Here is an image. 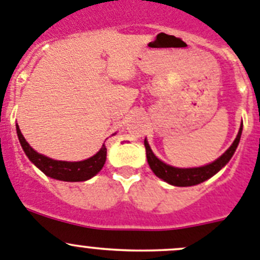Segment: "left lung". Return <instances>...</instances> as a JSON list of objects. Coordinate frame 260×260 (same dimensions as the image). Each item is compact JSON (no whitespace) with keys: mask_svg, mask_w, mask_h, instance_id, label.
Here are the masks:
<instances>
[{"mask_svg":"<svg viewBox=\"0 0 260 260\" xmlns=\"http://www.w3.org/2000/svg\"><path fill=\"white\" fill-rule=\"evenodd\" d=\"M242 133V124L240 125V131L237 133V137L235 138L234 144L230 146V149L214 160L213 163L207 164L204 167H199V168H176L166 164L160 159H157L154 155L152 150L150 149L149 142L145 138V149H146V157L147 163H149L150 168L154 172L155 176L161 178L163 181L168 182L169 185L178 186V187H187V186H195L201 183V182L207 181L210 177L214 176L215 173L220 171L225 164L229 163L232 155L236 151L237 146H239L240 138H241Z\"/></svg>","mask_w":260,"mask_h":260,"instance_id":"8db88e82","label":"left lung"}]
</instances>
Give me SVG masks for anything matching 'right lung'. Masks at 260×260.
Segmentation results:
<instances>
[{"label":"right lung","mask_w":260,"mask_h":260,"mask_svg":"<svg viewBox=\"0 0 260 260\" xmlns=\"http://www.w3.org/2000/svg\"><path fill=\"white\" fill-rule=\"evenodd\" d=\"M16 133H18L19 141L26 156L29 157L31 163L37 168H40L46 176L53 179L65 182H81L87 181L96 176L103 169L106 160V146L103 145L99 152L91 156L89 159L82 160V161H61V160H53L38 154L36 150L30 147V145L25 141L24 136L21 135L19 125H16Z\"/></svg>","instance_id":"obj_1"}]
</instances>
